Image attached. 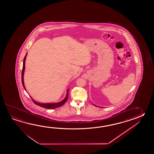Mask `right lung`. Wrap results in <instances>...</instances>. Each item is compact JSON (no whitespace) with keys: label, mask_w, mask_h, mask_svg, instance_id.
<instances>
[{"label":"right lung","mask_w":154,"mask_h":154,"mask_svg":"<svg viewBox=\"0 0 154 154\" xmlns=\"http://www.w3.org/2000/svg\"><path fill=\"white\" fill-rule=\"evenodd\" d=\"M26 56H27V53H26V56H25V58H24V59H23V70H22V74H21L22 84H23V88H24V89H25V90H26V88H25V85H24V82H23V73H24V70H25V63ZM69 91V90H68V91H67V94H66V97L65 98V99H64L63 101L60 102H58V103H38V102H36V101H35L34 100H33V98H31H31L32 101L33 102V103H34L35 104H36V105H37V106H39L41 107L47 108V109H54V108H58V107H59L62 106H63V105H64V104L66 103V101L67 100H68V94H69L68 91Z\"/></svg>","instance_id":"add662e5"}]
</instances>
